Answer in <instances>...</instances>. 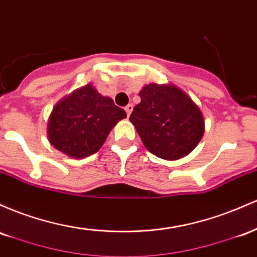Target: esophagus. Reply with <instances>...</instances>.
<instances>
[{
  "mask_svg": "<svg viewBox=\"0 0 257 257\" xmlns=\"http://www.w3.org/2000/svg\"><path fill=\"white\" fill-rule=\"evenodd\" d=\"M132 110H134V105L132 104H127L125 106V111L126 114H127V116H130V114L132 113Z\"/></svg>",
  "mask_w": 257,
  "mask_h": 257,
  "instance_id": "obj_1",
  "label": "esophagus"
}]
</instances>
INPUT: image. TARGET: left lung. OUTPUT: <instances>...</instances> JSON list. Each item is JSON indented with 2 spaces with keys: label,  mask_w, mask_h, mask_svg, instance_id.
Wrapping results in <instances>:
<instances>
[{
  "label": "left lung",
  "mask_w": 257,
  "mask_h": 257,
  "mask_svg": "<svg viewBox=\"0 0 257 257\" xmlns=\"http://www.w3.org/2000/svg\"><path fill=\"white\" fill-rule=\"evenodd\" d=\"M141 103L130 121L152 154L178 160L191 153L204 136L200 108L174 83H149L140 92Z\"/></svg>",
  "instance_id": "1"
}]
</instances>
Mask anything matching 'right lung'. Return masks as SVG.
Listing matches in <instances>:
<instances>
[{
	"instance_id": "1",
	"label": "right lung",
	"mask_w": 257,
	"mask_h": 257,
	"mask_svg": "<svg viewBox=\"0 0 257 257\" xmlns=\"http://www.w3.org/2000/svg\"><path fill=\"white\" fill-rule=\"evenodd\" d=\"M126 111L92 83L77 88L54 105L48 117L47 138L57 151L73 159L94 154Z\"/></svg>"
}]
</instances>
